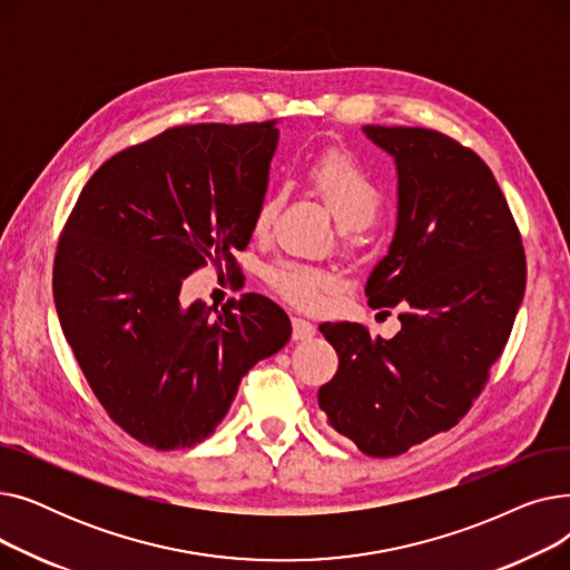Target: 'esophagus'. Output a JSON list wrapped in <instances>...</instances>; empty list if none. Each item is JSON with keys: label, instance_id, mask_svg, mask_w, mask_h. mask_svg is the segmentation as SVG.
Segmentation results:
<instances>
[{"label": "esophagus", "instance_id": "34e87169", "mask_svg": "<svg viewBox=\"0 0 570 570\" xmlns=\"http://www.w3.org/2000/svg\"><path fill=\"white\" fill-rule=\"evenodd\" d=\"M316 335V327L305 318H293V340H309Z\"/></svg>", "mask_w": 570, "mask_h": 570}]
</instances>
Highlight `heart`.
<instances>
[{"instance_id":"heart-1","label":"heart","mask_w":570,"mask_h":570,"mask_svg":"<svg viewBox=\"0 0 570 570\" xmlns=\"http://www.w3.org/2000/svg\"><path fill=\"white\" fill-rule=\"evenodd\" d=\"M312 183L327 209L344 228L367 226L381 205V189L376 179L346 153H327L309 170ZM282 203V194H269L256 209L254 230L263 233L275 219ZM267 282L286 297L288 303L303 309H312L321 303L323 291L335 284L333 275L325 269L297 263L279 261L267 269Z\"/></svg>"}]
</instances>
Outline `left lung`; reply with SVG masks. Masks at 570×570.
I'll list each match as a JSON object with an SVG mask.
<instances>
[{"mask_svg":"<svg viewBox=\"0 0 570 570\" xmlns=\"http://www.w3.org/2000/svg\"><path fill=\"white\" fill-rule=\"evenodd\" d=\"M395 159L397 226L365 286L402 331L321 323L340 370L318 391L327 423L365 455L395 458L451 430L483 391L524 297L522 237L488 164L421 127H363Z\"/></svg>","mask_w":570,"mask_h":570,"instance_id":"obj_1","label":"left lung"}]
</instances>
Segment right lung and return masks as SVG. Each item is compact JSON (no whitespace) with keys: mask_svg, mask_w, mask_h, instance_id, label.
Instances as JSON below:
<instances>
[{"mask_svg":"<svg viewBox=\"0 0 570 570\" xmlns=\"http://www.w3.org/2000/svg\"><path fill=\"white\" fill-rule=\"evenodd\" d=\"M277 142L275 119L166 129L89 177L59 237L65 337L112 421L157 451L213 434L243 376L291 340L258 293L222 312L179 303L194 269L249 245Z\"/></svg>","mask_w":570,"mask_h":570,"instance_id":"obj_1","label":"right lung"}]
</instances>
